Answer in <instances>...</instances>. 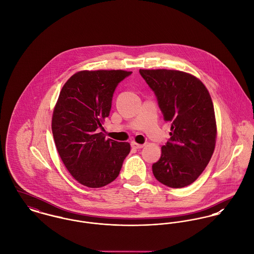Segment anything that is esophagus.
<instances>
[{"label":"esophagus","mask_w":254,"mask_h":254,"mask_svg":"<svg viewBox=\"0 0 254 254\" xmlns=\"http://www.w3.org/2000/svg\"><path fill=\"white\" fill-rule=\"evenodd\" d=\"M131 147L134 148V149H140V148L144 147V144H138V143L132 141V142H131Z\"/></svg>","instance_id":"obj_1"}]
</instances>
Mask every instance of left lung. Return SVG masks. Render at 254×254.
I'll return each mask as SVG.
<instances>
[{
  "instance_id": "1",
  "label": "left lung",
  "mask_w": 254,
  "mask_h": 254,
  "mask_svg": "<svg viewBox=\"0 0 254 254\" xmlns=\"http://www.w3.org/2000/svg\"><path fill=\"white\" fill-rule=\"evenodd\" d=\"M154 90L164 120L171 124L170 139L152 167L158 181L171 188L192 184L214 152L217 127L210 94L197 77L178 70L140 69Z\"/></svg>"
}]
</instances>
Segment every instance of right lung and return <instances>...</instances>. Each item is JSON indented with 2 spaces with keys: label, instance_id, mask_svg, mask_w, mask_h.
I'll use <instances>...</instances> for the list:
<instances>
[{
  "label": "right lung",
  "instance_id": "add662e5",
  "mask_svg": "<svg viewBox=\"0 0 254 254\" xmlns=\"http://www.w3.org/2000/svg\"><path fill=\"white\" fill-rule=\"evenodd\" d=\"M131 72L84 70L63 85L52 119L57 152L70 174L89 188L114 181L130 152L128 142L106 139L102 132L118 84Z\"/></svg>",
  "mask_w": 254,
  "mask_h": 254
}]
</instances>
